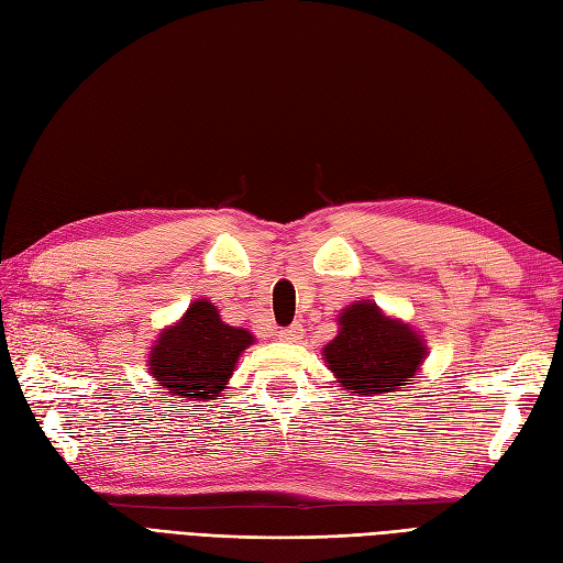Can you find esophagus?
<instances>
[{"mask_svg":"<svg viewBox=\"0 0 563 563\" xmlns=\"http://www.w3.org/2000/svg\"><path fill=\"white\" fill-rule=\"evenodd\" d=\"M301 335H305V328H301L299 323H292L290 328H283L280 333H278V338H280L283 342H299Z\"/></svg>","mask_w":563,"mask_h":563,"instance_id":"34e87169","label":"esophagus"}]
</instances>
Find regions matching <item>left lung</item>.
<instances>
[{
  "mask_svg": "<svg viewBox=\"0 0 563 563\" xmlns=\"http://www.w3.org/2000/svg\"><path fill=\"white\" fill-rule=\"evenodd\" d=\"M338 323L323 358L344 390L376 397L411 385L426 358V340L411 325L387 319L373 301H356Z\"/></svg>",
  "mask_w": 563,
  "mask_h": 563,
  "instance_id": "left-lung-1",
  "label": "left lung"
}]
</instances>
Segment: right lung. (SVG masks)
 Here are the masks:
<instances>
[{"mask_svg":"<svg viewBox=\"0 0 563 563\" xmlns=\"http://www.w3.org/2000/svg\"><path fill=\"white\" fill-rule=\"evenodd\" d=\"M252 342L250 330L223 323L211 301L197 299L176 325L162 330L147 366L170 395L209 401L221 397L240 354Z\"/></svg>","mask_w":563,"mask_h":563,"instance_id":"1","label":"right lung"}]
</instances>
